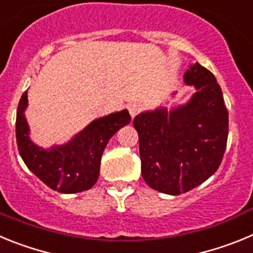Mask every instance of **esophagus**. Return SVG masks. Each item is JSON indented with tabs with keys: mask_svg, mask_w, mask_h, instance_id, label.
I'll return each instance as SVG.
<instances>
[{
	"mask_svg": "<svg viewBox=\"0 0 253 253\" xmlns=\"http://www.w3.org/2000/svg\"><path fill=\"white\" fill-rule=\"evenodd\" d=\"M128 110H129V114H130L131 118H134V116L137 115V114L142 110V106H140L139 104H131V105H129Z\"/></svg>",
	"mask_w": 253,
	"mask_h": 253,
	"instance_id": "esophagus-1",
	"label": "esophagus"
}]
</instances>
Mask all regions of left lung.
I'll list each match as a JSON object with an SVG mask.
<instances>
[{"mask_svg": "<svg viewBox=\"0 0 253 253\" xmlns=\"http://www.w3.org/2000/svg\"><path fill=\"white\" fill-rule=\"evenodd\" d=\"M184 81L196 88L186 104L158 107L133 120L143 178L169 195L187 193L214 175L227 147L228 111L214 75L195 63Z\"/></svg>", "mask_w": 253, "mask_h": 253, "instance_id": "1", "label": "left lung"}]
</instances>
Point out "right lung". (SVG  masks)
Instances as JSON below:
<instances>
[{"label":"right lung","mask_w":253,"mask_h":253,"mask_svg":"<svg viewBox=\"0 0 253 253\" xmlns=\"http://www.w3.org/2000/svg\"><path fill=\"white\" fill-rule=\"evenodd\" d=\"M28 91L22 93L16 113V142L19 153L28 169L46 186L62 194L88 190L100 173L101 156L116 131L130 123L128 110L95 119L66 144L44 149L29 138L25 118Z\"/></svg>","instance_id":"obj_1"}]
</instances>
